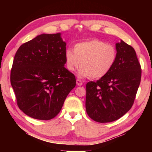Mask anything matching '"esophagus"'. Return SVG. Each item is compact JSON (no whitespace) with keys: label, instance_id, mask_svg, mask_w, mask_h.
I'll list each match as a JSON object with an SVG mask.
<instances>
[{"label":"esophagus","instance_id":"1","mask_svg":"<svg viewBox=\"0 0 152 152\" xmlns=\"http://www.w3.org/2000/svg\"><path fill=\"white\" fill-rule=\"evenodd\" d=\"M76 84H77V86H82V85L83 84V82H82V81L79 80V79H77Z\"/></svg>","mask_w":152,"mask_h":152}]
</instances>
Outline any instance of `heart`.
Listing matches in <instances>:
<instances>
[{
    "label": "heart",
    "instance_id": "b5f03b06",
    "mask_svg": "<svg viewBox=\"0 0 152 152\" xmlns=\"http://www.w3.org/2000/svg\"><path fill=\"white\" fill-rule=\"evenodd\" d=\"M116 57L117 52L113 45L95 39L76 43L74 50L67 48L64 53L68 70L75 71L80 64V75L93 79L105 76L113 68Z\"/></svg>",
    "mask_w": 152,
    "mask_h": 152
}]
</instances>
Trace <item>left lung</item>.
<instances>
[{
  "instance_id": "left-lung-1",
  "label": "left lung",
  "mask_w": 152,
  "mask_h": 152,
  "mask_svg": "<svg viewBox=\"0 0 152 152\" xmlns=\"http://www.w3.org/2000/svg\"><path fill=\"white\" fill-rule=\"evenodd\" d=\"M117 57L111 70L96 82L86 84V110L101 123L117 120L134 104L141 80L135 50L123 41L115 44Z\"/></svg>"
}]
</instances>
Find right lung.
Wrapping results in <instances>:
<instances>
[{
    "label": "right lung",
    "mask_w": 152,
    "mask_h": 152,
    "mask_svg": "<svg viewBox=\"0 0 152 152\" xmlns=\"http://www.w3.org/2000/svg\"><path fill=\"white\" fill-rule=\"evenodd\" d=\"M66 45L61 33L42 34L16 51L10 82L18 107L27 115L53 119L75 86V77L64 67Z\"/></svg>",
    "instance_id": "obj_1"
}]
</instances>
